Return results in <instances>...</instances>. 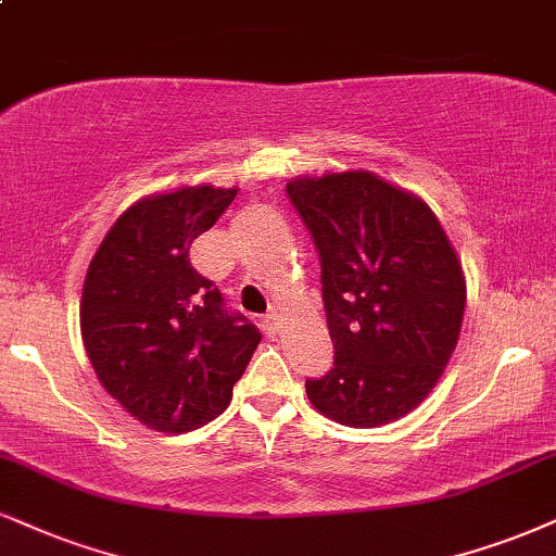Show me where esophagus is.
<instances>
[{"label":"esophagus","instance_id":"34e87169","mask_svg":"<svg viewBox=\"0 0 556 556\" xmlns=\"http://www.w3.org/2000/svg\"><path fill=\"white\" fill-rule=\"evenodd\" d=\"M263 327H265L267 334H276L278 332V314L276 312L267 314V317L263 319Z\"/></svg>","mask_w":556,"mask_h":556}]
</instances>
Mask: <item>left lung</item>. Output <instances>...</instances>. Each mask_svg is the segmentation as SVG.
<instances>
[{
    "label": "left lung",
    "mask_w": 556,
    "mask_h": 556,
    "mask_svg": "<svg viewBox=\"0 0 556 556\" xmlns=\"http://www.w3.org/2000/svg\"><path fill=\"white\" fill-rule=\"evenodd\" d=\"M319 252L334 366L306 379L321 415L376 428L413 413L462 332L467 283L428 203L374 173L286 185Z\"/></svg>",
    "instance_id": "8db88e82"
}]
</instances>
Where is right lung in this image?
<instances>
[{
  "instance_id": "1",
  "label": "right lung",
  "mask_w": 556,
  "mask_h": 556,
  "mask_svg": "<svg viewBox=\"0 0 556 556\" xmlns=\"http://www.w3.org/2000/svg\"><path fill=\"white\" fill-rule=\"evenodd\" d=\"M235 195L195 185L141 198L89 263L79 309L87 358L105 392L162 433L222 415L263 338L190 265L193 239Z\"/></svg>"
}]
</instances>
